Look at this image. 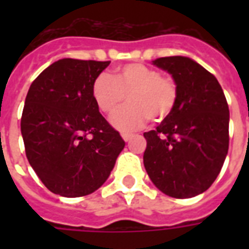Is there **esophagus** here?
<instances>
[{
	"label": "esophagus",
	"mask_w": 249,
	"mask_h": 249,
	"mask_svg": "<svg viewBox=\"0 0 249 249\" xmlns=\"http://www.w3.org/2000/svg\"><path fill=\"white\" fill-rule=\"evenodd\" d=\"M121 137H123V140H124L125 142H128V141L132 140L133 134H130V133H123V134H121Z\"/></svg>",
	"instance_id": "esophagus-1"
}]
</instances>
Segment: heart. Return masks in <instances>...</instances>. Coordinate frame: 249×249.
Here are the masks:
<instances>
[{
	"mask_svg": "<svg viewBox=\"0 0 249 249\" xmlns=\"http://www.w3.org/2000/svg\"><path fill=\"white\" fill-rule=\"evenodd\" d=\"M91 95L98 108L112 115L128 98L129 105L112 117V125L121 132L142 128L150 119L161 123L173 112L177 102V85L161 76L156 68L141 63L116 68L113 77L98 76L91 86Z\"/></svg>",
	"mask_w": 249,
	"mask_h": 249,
	"instance_id": "1",
	"label": "heart"
}]
</instances>
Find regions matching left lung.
<instances>
[{
    "label": "left lung",
    "mask_w": 249,
    "mask_h": 249,
    "mask_svg": "<svg viewBox=\"0 0 249 249\" xmlns=\"http://www.w3.org/2000/svg\"><path fill=\"white\" fill-rule=\"evenodd\" d=\"M152 64L172 75L177 102L155 130L143 133L148 177L168 196L186 199L211 187L229 150V106L214 76L187 56H165Z\"/></svg>",
    "instance_id": "1"
}]
</instances>
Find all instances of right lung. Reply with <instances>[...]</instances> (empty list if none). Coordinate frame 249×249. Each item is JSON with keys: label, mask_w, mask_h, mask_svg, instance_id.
Segmentation results:
<instances>
[{"label": "right lung", "mask_w": 249, "mask_h": 249, "mask_svg": "<svg viewBox=\"0 0 249 249\" xmlns=\"http://www.w3.org/2000/svg\"><path fill=\"white\" fill-rule=\"evenodd\" d=\"M111 62L64 58L31 84L21 115L25 155L60 196H85L108 178L124 140L99 112L94 80Z\"/></svg>", "instance_id": "obj_1"}]
</instances>
